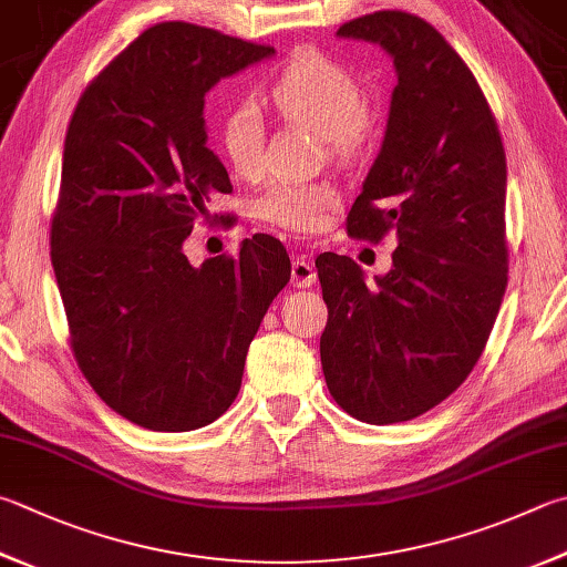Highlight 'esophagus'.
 <instances>
[{
    "label": "esophagus",
    "mask_w": 567,
    "mask_h": 567,
    "mask_svg": "<svg viewBox=\"0 0 567 567\" xmlns=\"http://www.w3.org/2000/svg\"><path fill=\"white\" fill-rule=\"evenodd\" d=\"M317 282V270L307 255L292 257V285L295 287H312Z\"/></svg>",
    "instance_id": "1"
}]
</instances>
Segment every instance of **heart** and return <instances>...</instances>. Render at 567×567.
I'll use <instances>...</instances> for the list:
<instances>
[{"instance_id":"1","label":"heart","mask_w":567,"mask_h":567,"mask_svg":"<svg viewBox=\"0 0 567 567\" xmlns=\"http://www.w3.org/2000/svg\"><path fill=\"white\" fill-rule=\"evenodd\" d=\"M280 116L302 123L327 141L339 158H352L369 133V111L357 76L322 51H297L267 84ZM220 148L240 178L260 176L265 163V116L255 99H240L223 113ZM339 195L329 183H272L257 215L287 230H317Z\"/></svg>"}]
</instances>
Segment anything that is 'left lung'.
Segmentation results:
<instances>
[{
    "instance_id": "left-lung-1",
    "label": "left lung",
    "mask_w": 567,
    "mask_h": 567,
    "mask_svg": "<svg viewBox=\"0 0 567 567\" xmlns=\"http://www.w3.org/2000/svg\"><path fill=\"white\" fill-rule=\"evenodd\" d=\"M394 59L382 148L347 218L352 238L396 235L391 270L319 255L329 394L367 424L441 404L476 367L508 285L506 151L478 81L421 17L374 12L337 29Z\"/></svg>"
}]
</instances>
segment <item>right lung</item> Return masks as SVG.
<instances>
[{"mask_svg":"<svg viewBox=\"0 0 567 567\" xmlns=\"http://www.w3.org/2000/svg\"><path fill=\"white\" fill-rule=\"evenodd\" d=\"M272 54L163 22L91 81L71 116L51 265L79 369L131 424L193 431L225 414L257 327L290 282L272 235L200 267L183 252L215 195L233 190L205 146V94Z\"/></svg>","mask_w":567,"mask_h":567,"instance_id":"1","label":"right lung"}]
</instances>
